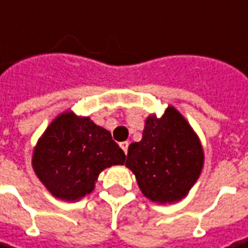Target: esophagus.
Returning a JSON list of instances; mask_svg holds the SVG:
<instances>
[{"label":"esophagus","mask_w":248,"mask_h":248,"mask_svg":"<svg viewBox=\"0 0 248 248\" xmlns=\"http://www.w3.org/2000/svg\"><path fill=\"white\" fill-rule=\"evenodd\" d=\"M128 146H129V143H128V141H121L120 143V147L123 148V151H124L125 154L128 153Z\"/></svg>","instance_id":"1"}]
</instances>
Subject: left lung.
Returning <instances> with one entry per match:
<instances>
[{"label":"left lung","mask_w":248,"mask_h":248,"mask_svg":"<svg viewBox=\"0 0 248 248\" xmlns=\"http://www.w3.org/2000/svg\"><path fill=\"white\" fill-rule=\"evenodd\" d=\"M204 154L199 138L173 107L146 120L143 138L128 148L127 162L147 199L173 202L185 197L199 178Z\"/></svg>","instance_id":"1"}]
</instances>
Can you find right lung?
<instances>
[{
	"mask_svg": "<svg viewBox=\"0 0 248 248\" xmlns=\"http://www.w3.org/2000/svg\"><path fill=\"white\" fill-rule=\"evenodd\" d=\"M125 154L109 131L89 117L63 113L49 124L33 151L36 175L55 197L67 201L94 189L98 174L123 165Z\"/></svg>",
	"mask_w": 248,
	"mask_h": 248,
	"instance_id": "obj_1",
	"label": "right lung"
}]
</instances>
